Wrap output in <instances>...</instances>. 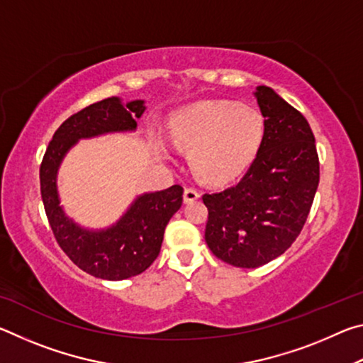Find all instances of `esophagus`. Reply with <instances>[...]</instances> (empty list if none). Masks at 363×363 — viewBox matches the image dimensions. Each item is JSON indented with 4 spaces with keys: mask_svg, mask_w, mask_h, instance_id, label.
Here are the masks:
<instances>
[{
    "mask_svg": "<svg viewBox=\"0 0 363 363\" xmlns=\"http://www.w3.org/2000/svg\"><path fill=\"white\" fill-rule=\"evenodd\" d=\"M200 196V192L195 187H187L184 190V201L186 203H190V201H195Z\"/></svg>",
    "mask_w": 363,
    "mask_h": 363,
    "instance_id": "34e87169",
    "label": "esophagus"
}]
</instances>
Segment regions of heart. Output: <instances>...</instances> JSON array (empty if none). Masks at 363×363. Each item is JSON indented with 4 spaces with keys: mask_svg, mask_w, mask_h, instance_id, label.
<instances>
[{
    "mask_svg": "<svg viewBox=\"0 0 363 363\" xmlns=\"http://www.w3.org/2000/svg\"><path fill=\"white\" fill-rule=\"evenodd\" d=\"M169 139L189 149V163L201 179L224 182L248 167L266 136L259 110L233 101H201L171 113ZM155 147L167 157L169 149L155 136Z\"/></svg>",
    "mask_w": 363,
    "mask_h": 363,
    "instance_id": "1",
    "label": "heart"
}]
</instances>
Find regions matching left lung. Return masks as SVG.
<instances>
[{"label":"left lung","instance_id":"1","mask_svg":"<svg viewBox=\"0 0 363 363\" xmlns=\"http://www.w3.org/2000/svg\"><path fill=\"white\" fill-rule=\"evenodd\" d=\"M255 97L266 120L259 152L240 179L203 195L205 240L230 266L255 269L296 240L317 192L318 155L309 123L267 86Z\"/></svg>","mask_w":363,"mask_h":363}]
</instances>
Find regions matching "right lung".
<instances>
[{
	"label": "right lung",
	"instance_id": "right-lung-1",
	"mask_svg": "<svg viewBox=\"0 0 363 363\" xmlns=\"http://www.w3.org/2000/svg\"><path fill=\"white\" fill-rule=\"evenodd\" d=\"M144 110V101L125 106L120 97L91 104L59 126L40 167L43 205L59 247L79 269L97 279L125 280L150 267L162 248L164 227L182 205L184 189L176 184L139 195L113 225L91 230L78 225L60 206L57 171L79 139L134 131Z\"/></svg>",
	"mask_w": 363,
	"mask_h": 363
}]
</instances>
